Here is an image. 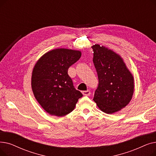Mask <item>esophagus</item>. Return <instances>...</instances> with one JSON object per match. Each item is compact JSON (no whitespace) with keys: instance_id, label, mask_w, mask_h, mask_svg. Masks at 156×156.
<instances>
[{"instance_id":"34e87169","label":"esophagus","mask_w":156,"mask_h":156,"mask_svg":"<svg viewBox=\"0 0 156 156\" xmlns=\"http://www.w3.org/2000/svg\"><path fill=\"white\" fill-rule=\"evenodd\" d=\"M82 94L85 96H88V95H90L91 92H90V90H86V91H83Z\"/></svg>"}]
</instances>
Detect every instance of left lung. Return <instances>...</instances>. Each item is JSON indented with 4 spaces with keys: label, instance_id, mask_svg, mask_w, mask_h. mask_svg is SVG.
<instances>
[{
    "label": "left lung",
    "instance_id": "1",
    "mask_svg": "<svg viewBox=\"0 0 156 156\" xmlns=\"http://www.w3.org/2000/svg\"><path fill=\"white\" fill-rule=\"evenodd\" d=\"M92 48L99 78L94 101L102 111L112 114L125 108L132 99L133 77L116 53L98 44Z\"/></svg>",
    "mask_w": 156,
    "mask_h": 156
}]
</instances>
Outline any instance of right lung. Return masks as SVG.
<instances>
[{"mask_svg": "<svg viewBox=\"0 0 156 156\" xmlns=\"http://www.w3.org/2000/svg\"><path fill=\"white\" fill-rule=\"evenodd\" d=\"M81 52L57 48L45 54L33 69L31 88L35 99L51 115L63 116L75 109L82 94L74 87L69 68L78 61Z\"/></svg>", "mask_w": 156, "mask_h": 156, "instance_id": "right-lung-1", "label": "right lung"}]
</instances>
